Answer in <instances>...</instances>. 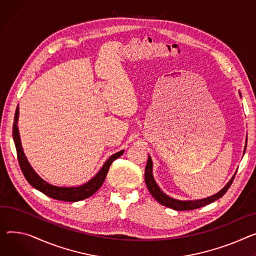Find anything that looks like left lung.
I'll return each mask as SVG.
<instances>
[{
    "mask_svg": "<svg viewBox=\"0 0 256 256\" xmlns=\"http://www.w3.org/2000/svg\"><path fill=\"white\" fill-rule=\"evenodd\" d=\"M239 94H240V96H242L240 92H239ZM246 146H247V139H246V144H245V148H244V153H245V150H246ZM152 170H153V162H152L151 156H148V160H147V164H146V168H145V183H146V186H147L149 192L160 204H162V206H166L168 208H171V209L177 210V211H187V210L198 209V208L204 207L206 205H209V204L213 202L214 200L220 198L230 188V186L232 185V183L234 181V175L236 173V172L234 173V175L230 178V180L228 182V184L224 187L222 190H219L217 194H215L211 196H208V198H200V200H180L168 196V194H166L160 188V186L158 185V183L154 180V177H153Z\"/></svg>",
    "mask_w": 256,
    "mask_h": 256,
    "instance_id": "obj_1",
    "label": "left lung"
}]
</instances>
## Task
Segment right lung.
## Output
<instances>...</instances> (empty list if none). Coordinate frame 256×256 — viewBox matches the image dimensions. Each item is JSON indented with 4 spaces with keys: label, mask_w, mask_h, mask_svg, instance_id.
I'll list each match as a JSON object with an SVG mask.
<instances>
[{
    "label": "right lung",
    "mask_w": 256,
    "mask_h": 256,
    "mask_svg": "<svg viewBox=\"0 0 256 256\" xmlns=\"http://www.w3.org/2000/svg\"><path fill=\"white\" fill-rule=\"evenodd\" d=\"M18 117H20V108L17 106L14 116V124H13V140L17 151V158H18V162L20 166L22 171L28 180V182L36 188L37 190L41 192L42 194H46L49 198H52L54 200H64V202H78L84 198H88L92 196L94 192L104 183L105 178L107 176V173L109 171V168L111 164L118 158L119 156H122L124 150L118 151L114 154H112L100 168V171L86 183L78 186H56L54 184H50L49 182L45 181L43 178L39 176V174L32 168L30 164L28 162L20 141V130L17 124H18Z\"/></svg>",
    "instance_id": "add662e5"
}]
</instances>
